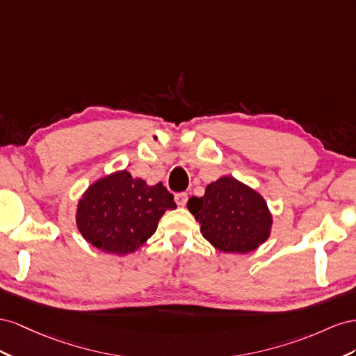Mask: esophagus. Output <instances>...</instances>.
Masks as SVG:
<instances>
[{"mask_svg": "<svg viewBox=\"0 0 356 356\" xmlns=\"http://www.w3.org/2000/svg\"><path fill=\"white\" fill-rule=\"evenodd\" d=\"M175 201H176V204L180 206V207L186 206V202H188V194H185V192H179V194L175 195Z\"/></svg>", "mask_w": 356, "mask_h": 356, "instance_id": "obj_1", "label": "esophagus"}]
</instances>
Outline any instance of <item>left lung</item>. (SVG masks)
Masks as SVG:
<instances>
[{
	"label": "left lung",
	"mask_w": 356,
	"mask_h": 356,
	"mask_svg": "<svg viewBox=\"0 0 356 356\" xmlns=\"http://www.w3.org/2000/svg\"><path fill=\"white\" fill-rule=\"evenodd\" d=\"M188 210L210 245L225 253H249L270 237L273 216L255 189L232 176L207 185L202 197H191Z\"/></svg>",
	"instance_id": "obj_1"
}]
</instances>
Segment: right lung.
<instances>
[{
    "label": "right lung",
    "instance_id": "right-lung-1",
    "mask_svg": "<svg viewBox=\"0 0 356 356\" xmlns=\"http://www.w3.org/2000/svg\"><path fill=\"white\" fill-rule=\"evenodd\" d=\"M175 197L162 184L147 185L120 170L94 181L79 200L77 229L97 249L128 255L155 234L167 210L176 209Z\"/></svg>",
    "mask_w": 356,
    "mask_h": 356
}]
</instances>
